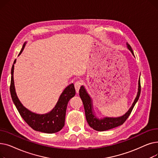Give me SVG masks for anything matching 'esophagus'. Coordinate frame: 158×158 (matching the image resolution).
Segmentation results:
<instances>
[{
  "label": "esophagus",
  "mask_w": 158,
  "mask_h": 158,
  "mask_svg": "<svg viewBox=\"0 0 158 158\" xmlns=\"http://www.w3.org/2000/svg\"><path fill=\"white\" fill-rule=\"evenodd\" d=\"M82 85V81H76V82H75L74 84V86H75V88H76V92L78 94L79 93V90L80 89V87L81 86V85Z\"/></svg>",
  "instance_id": "1"
}]
</instances>
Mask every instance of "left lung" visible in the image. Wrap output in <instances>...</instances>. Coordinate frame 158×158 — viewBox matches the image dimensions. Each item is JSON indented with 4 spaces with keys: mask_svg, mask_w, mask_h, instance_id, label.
<instances>
[{
    "mask_svg": "<svg viewBox=\"0 0 158 158\" xmlns=\"http://www.w3.org/2000/svg\"><path fill=\"white\" fill-rule=\"evenodd\" d=\"M127 46L128 49L132 54V55L135 56L133 51H132V49L130 46V45L127 43ZM140 92H141V85H140V79H139L138 92L136 97L135 98L134 102L132 103V106L130 107L129 111L125 114L122 116V117H117V118L105 117L104 118L98 119L93 113L92 99H91L89 95L87 93L85 87L83 86H81L79 89V96L84 105L86 118L88 123L89 124V126L91 127H92L94 130H96L98 131H104L109 130L122 125V124L126 122V120L129 117V116L131 113V111L132 109H133L134 106H135L136 103L138 101V98L140 95Z\"/></svg>",
    "mask_w": 158,
    "mask_h": 158,
    "instance_id": "8db88e82",
    "label": "left lung"
}]
</instances>
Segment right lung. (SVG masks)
<instances>
[{
  "mask_svg": "<svg viewBox=\"0 0 158 158\" xmlns=\"http://www.w3.org/2000/svg\"><path fill=\"white\" fill-rule=\"evenodd\" d=\"M26 42L23 45L19 56L22 52L25 46H26ZM15 63L16 60L13 63L11 69L10 93L13 102L20 116L32 129L36 131L48 134L54 133V132L60 131L64 126L66 107H67L69 101L71 98L76 95V89H75L73 84L70 85L64 89L60 95L54 108L51 111L43 114L32 113L22 104L16 95L13 79L14 64Z\"/></svg>",
  "mask_w": 158,
  "mask_h": 158,
  "instance_id": "obj_1",
  "label": "right lung"
}]
</instances>
